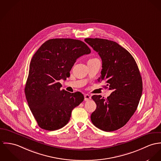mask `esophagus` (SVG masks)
Returning a JSON list of instances; mask_svg holds the SVG:
<instances>
[{
	"mask_svg": "<svg viewBox=\"0 0 161 161\" xmlns=\"http://www.w3.org/2000/svg\"><path fill=\"white\" fill-rule=\"evenodd\" d=\"M91 96H89V94H85V101H88L91 99Z\"/></svg>",
	"mask_w": 161,
	"mask_h": 161,
	"instance_id": "esophagus-1",
	"label": "esophagus"
}]
</instances>
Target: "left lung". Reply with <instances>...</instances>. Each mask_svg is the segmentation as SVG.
<instances>
[{"label": "left lung", "instance_id": "obj_1", "mask_svg": "<svg viewBox=\"0 0 161 161\" xmlns=\"http://www.w3.org/2000/svg\"><path fill=\"white\" fill-rule=\"evenodd\" d=\"M85 41L102 60L98 81H103L113 90L107 99L92 96L97 107L91 114V122L103 131L117 130L128 122L138 107L143 91L140 72L133 56L117 42L100 38Z\"/></svg>", "mask_w": 161, "mask_h": 161}]
</instances>
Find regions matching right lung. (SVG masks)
Returning <instances> with one entry per match:
<instances>
[{
	"label": "right lung",
	"instance_id": "right-lung-1",
	"mask_svg": "<svg viewBox=\"0 0 161 161\" xmlns=\"http://www.w3.org/2000/svg\"><path fill=\"white\" fill-rule=\"evenodd\" d=\"M91 53L83 41L56 38L46 41L34 54L30 65L25 93L29 107L42 129L54 131L67 125L72 110L84 100L80 92L60 90L58 82L70 76L76 59Z\"/></svg>",
	"mask_w": 161,
	"mask_h": 161
}]
</instances>
